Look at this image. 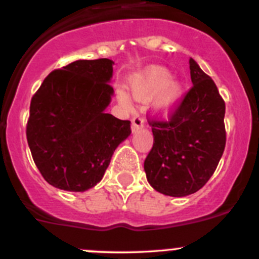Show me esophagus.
<instances>
[{"label": "esophagus", "instance_id": "esophagus-1", "mask_svg": "<svg viewBox=\"0 0 259 259\" xmlns=\"http://www.w3.org/2000/svg\"><path fill=\"white\" fill-rule=\"evenodd\" d=\"M144 118L140 117V115H135V117L132 118V132L139 131L140 128L144 127Z\"/></svg>", "mask_w": 259, "mask_h": 259}]
</instances>
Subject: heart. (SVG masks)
I'll use <instances>...</instances> for the list:
<instances>
[{
    "label": "heart",
    "instance_id": "heart-1",
    "mask_svg": "<svg viewBox=\"0 0 259 259\" xmlns=\"http://www.w3.org/2000/svg\"><path fill=\"white\" fill-rule=\"evenodd\" d=\"M171 73L160 66H152L139 73L131 82L132 97L140 102L150 100L156 96L154 109L161 118L173 114L181 103L183 88L178 81H170Z\"/></svg>",
    "mask_w": 259,
    "mask_h": 259
}]
</instances>
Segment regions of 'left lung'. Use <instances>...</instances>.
<instances>
[{
	"label": "left lung",
	"instance_id": "8db88e82",
	"mask_svg": "<svg viewBox=\"0 0 259 259\" xmlns=\"http://www.w3.org/2000/svg\"><path fill=\"white\" fill-rule=\"evenodd\" d=\"M193 86L169 122L151 120L154 145L145 160L155 191L186 197L208 182L225 149V103L215 82L189 58Z\"/></svg>",
	"mask_w": 259,
	"mask_h": 259
}]
</instances>
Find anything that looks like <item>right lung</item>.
Wrapping results in <instances>:
<instances>
[{
    "mask_svg": "<svg viewBox=\"0 0 259 259\" xmlns=\"http://www.w3.org/2000/svg\"><path fill=\"white\" fill-rule=\"evenodd\" d=\"M113 62L78 60L44 78L30 103L26 139L34 162L51 186L85 192L103 179L131 122L105 109L114 90Z\"/></svg>",
    "mask_w": 259,
    "mask_h": 259,
    "instance_id": "add662e5",
    "label": "right lung"
}]
</instances>
